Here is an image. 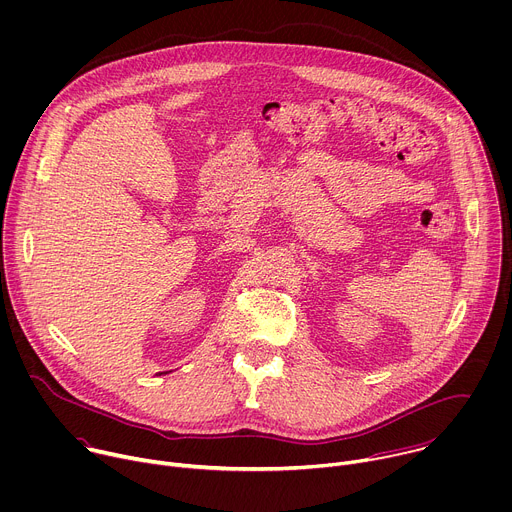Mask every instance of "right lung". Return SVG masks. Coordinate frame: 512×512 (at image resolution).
I'll return each mask as SVG.
<instances>
[{"label": "right lung", "instance_id": "right-lung-1", "mask_svg": "<svg viewBox=\"0 0 512 512\" xmlns=\"http://www.w3.org/2000/svg\"><path fill=\"white\" fill-rule=\"evenodd\" d=\"M160 374H166V372H158V376H160Z\"/></svg>", "mask_w": 512, "mask_h": 512}]
</instances>
